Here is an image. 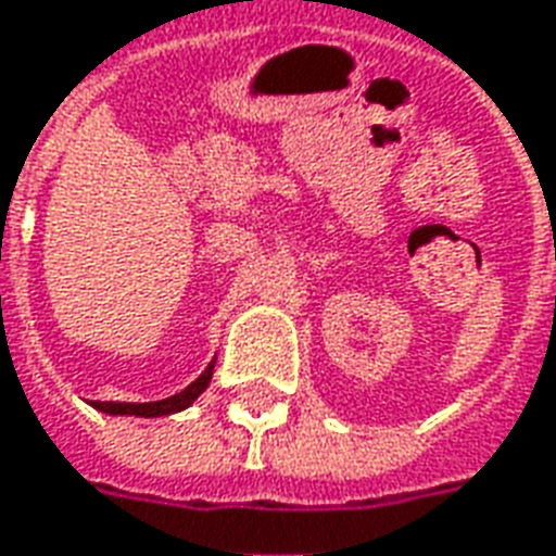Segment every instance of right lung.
<instances>
[{"instance_id": "obj_1", "label": "right lung", "mask_w": 556, "mask_h": 556, "mask_svg": "<svg viewBox=\"0 0 556 556\" xmlns=\"http://www.w3.org/2000/svg\"><path fill=\"white\" fill-rule=\"evenodd\" d=\"M212 371H215V362H208V368H205V371L200 374L191 386H185L182 392L170 394V397H164V401H150V404H114V401H93L90 406L105 415H138V418H162V415L182 413V409H188V406L194 404L197 397L208 389Z\"/></svg>"}]
</instances>
